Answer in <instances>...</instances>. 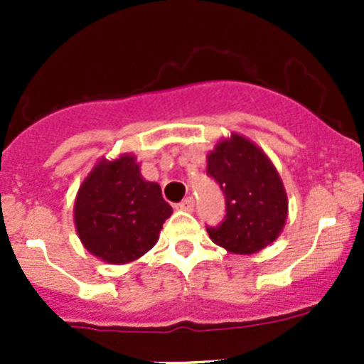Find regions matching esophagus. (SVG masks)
Here are the masks:
<instances>
[{"mask_svg":"<svg viewBox=\"0 0 364 364\" xmlns=\"http://www.w3.org/2000/svg\"><path fill=\"white\" fill-rule=\"evenodd\" d=\"M179 209H185V211H192L193 208H196V199L193 197H186V199H183L181 203L178 204Z\"/></svg>","mask_w":364,"mask_h":364,"instance_id":"34e87169","label":"esophagus"}]
</instances>
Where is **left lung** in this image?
<instances>
[{"mask_svg": "<svg viewBox=\"0 0 364 364\" xmlns=\"http://www.w3.org/2000/svg\"><path fill=\"white\" fill-rule=\"evenodd\" d=\"M205 174L225 199V216L205 227L213 243L234 253L262 250L278 237L287 218V196L269 159L241 135L216 144Z\"/></svg>", "mask_w": 364, "mask_h": 364, "instance_id": "obj_1", "label": "left lung"}]
</instances>
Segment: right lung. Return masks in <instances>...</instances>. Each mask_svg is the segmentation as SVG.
<instances>
[{
	"label": "right lung",
	"mask_w": 364,
	"mask_h": 364,
	"mask_svg": "<svg viewBox=\"0 0 364 364\" xmlns=\"http://www.w3.org/2000/svg\"><path fill=\"white\" fill-rule=\"evenodd\" d=\"M172 208L144 181L132 155L97 164L75 200V225L87 252L124 264L151 250Z\"/></svg>",
	"instance_id": "1"
}]
</instances>
